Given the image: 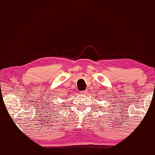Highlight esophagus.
<instances>
[{
    "label": "esophagus",
    "mask_w": 155,
    "mask_h": 155,
    "mask_svg": "<svg viewBox=\"0 0 155 155\" xmlns=\"http://www.w3.org/2000/svg\"><path fill=\"white\" fill-rule=\"evenodd\" d=\"M85 93H86V91H81V94H85Z\"/></svg>",
    "instance_id": "34e87169"
}]
</instances>
